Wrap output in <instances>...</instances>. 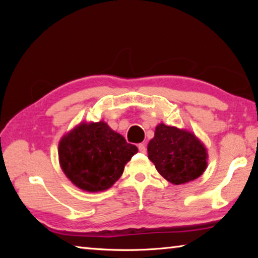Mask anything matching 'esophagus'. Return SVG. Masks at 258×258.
Masks as SVG:
<instances>
[{"label": "esophagus", "instance_id": "esophagus-1", "mask_svg": "<svg viewBox=\"0 0 258 258\" xmlns=\"http://www.w3.org/2000/svg\"><path fill=\"white\" fill-rule=\"evenodd\" d=\"M139 151L142 152V154H146V151H147L146 143H140V145H139Z\"/></svg>", "mask_w": 258, "mask_h": 258}]
</instances>
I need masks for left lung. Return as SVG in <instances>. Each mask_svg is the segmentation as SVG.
<instances>
[{
    "mask_svg": "<svg viewBox=\"0 0 258 258\" xmlns=\"http://www.w3.org/2000/svg\"><path fill=\"white\" fill-rule=\"evenodd\" d=\"M148 158L165 180L180 185L203 175L208 154L204 143L190 131L160 123L148 143Z\"/></svg>",
    "mask_w": 258,
    "mask_h": 258,
    "instance_id": "8db88e82",
    "label": "left lung"
}]
</instances>
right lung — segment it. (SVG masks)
<instances>
[{
    "label": "right lung",
    "instance_id": "right-lung-1",
    "mask_svg": "<svg viewBox=\"0 0 258 258\" xmlns=\"http://www.w3.org/2000/svg\"><path fill=\"white\" fill-rule=\"evenodd\" d=\"M137 152V147L103 120L80 123L61 138L58 148L64 175L86 192L111 187Z\"/></svg>",
    "mask_w": 258,
    "mask_h": 258
}]
</instances>
